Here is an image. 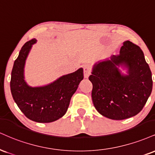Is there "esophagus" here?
Returning a JSON list of instances; mask_svg holds the SVG:
<instances>
[{"label":"esophagus","mask_w":155,"mask_h":155,"mask_svg":"<svg viewBox=\"0 0 155 155\" xmlns=\"http://www.w3.org/2000/svg\"><path fill=\"white\" fill-rule=\"evenodd\" d=\"M91 71H92V68L88 65H86V66H84V78L89 77V75L91 74Z\"/></svg>","instance_id":"obj_1"}]
</instances>
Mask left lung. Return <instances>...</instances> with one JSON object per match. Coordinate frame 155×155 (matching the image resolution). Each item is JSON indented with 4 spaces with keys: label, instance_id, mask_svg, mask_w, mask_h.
<instances>
[{
    "label": "left lung",
    "instance_id": "left-lung-1",
    "mask_svg": "<svg viewBox=\"0 0 155 155\" xmlns=\"http://www.w3.org/2000/svg\"><path fill=\"white\" fill-rule=\"evenodd\" d=\"M120 65L128 68V75L121 74ZM89 79L93 85L94 107L102 115L113 120L137 115L152 90V72L143 51L128 40L124 42L119 55L94 64Z\"/></svg>",
    "mask_w": 155,
    "mask_h": 155
}]
</instances>
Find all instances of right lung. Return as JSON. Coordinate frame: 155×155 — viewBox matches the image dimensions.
Wrapping results in <instances>:
<instances>
[{
	"label": "right lung",
	"mask_w": 155,
	"mask_h": 155,
	"mask_svg": "<svg viewBox=\"0 0 155 155\" xmlns=\"http://www.w3.org/2000/svg\"><path fill=\"white\" fill-rule=\"evenodd\" d=\"M36 39L28 41L15 60L11 78V92L25 116L38 123H50L66 114L71 98L84 79L83 68L64 75L44 87H31L24 81V68L28 54Z\"/></svg>",
	"instance_id": "add662e5"
}]
</instances>
